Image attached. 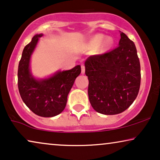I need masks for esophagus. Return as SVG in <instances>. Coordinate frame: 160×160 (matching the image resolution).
Listing matches in <instances>:
<instances>
[{
    "label": "esophagus",
    "mask_w": 160,
    "mask_h": 160,
    "mask_svg": "<svg viewBox=\"0 0 160 160\" xmlns=\"http://www.w3.org/2000/svg\"><path fill=\"white\" fill-rule=\"evenodd\" d=\"M81 68H82V73L84 74L85 73V67H84V65H82V66H81Z\"/></svg>",
    "instance_id": "esophagus-1"
}]
</instances>
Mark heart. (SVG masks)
I'll return each instance as SVG.
<instances>
[{"label": "heart", "instance_id": "heart-1", "mask_svg": "<svg viewBox=\"0 0 160 160\" xmlns=\"http://www.w3.org/2000/svg\"><path fill=\"white\" fill-rule=\"evenodd\" d=\"M106 36L102 34H98L93 36L91 39V44L94 46V47H98L102 43V49L106 50L110 48L111 46L113 45V39L108 37L105 40Z\"/></svg>", "mask_w": 160, "mask_h": 160}]
</instances>
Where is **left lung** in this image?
Wrapping results in <instances>:
<instances>
[{"mask_svg":"<svg viewBox=\"0 0 160 160\" xmlns=\"http://www.w3.org/2000/svg\"><path fill=\"white\" fill-rule=\"evenodd\" d=\"M119 47L85 61L88 76V95L97 112L114 115L128 109L138 94L141 65L133 41L120 33Z\"/></svg>","mask_w":160,"mask_h":160,"instance_id":"left-lung-1","label":"left lung"}]
</instances>
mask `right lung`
<instances>
[{
    "label": "right lung",
    "mask_w": 160,
    "mask_h": 160,
    "mask_svg": "<svg viewBox=\"0 0 160 160\" xmlns=\"http://www.w3.org/2000/svg\"><path fill=\"white\" fill-rule=\"evenodd\" d=\"M41 36L43 34L35 35L24 48L18 66V88L23 102L32 112L42 117H52L65 109L69 92L81 73V66L59 71L48 78H35L30 71V58Z\"/></svg>",
    "instance_id": "obj_1"
}]
</instances>
